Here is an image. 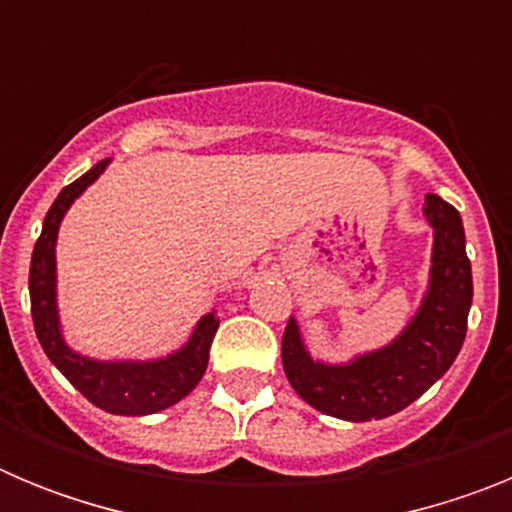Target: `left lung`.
Segmentation results:
<instances>
[{"instance_id":"obj_1","label":"left lung","mask_w":512,"mask_h":512,"mask_svg":"<svg viewBox=\"0 0 512 512\" xmlns=\"http://www.w3.org/2000/svg\"><path fill=\"white\" fill-rule=\"evenodd\" d=\"M423 217L433 228L431 271L418 310L400 336L343 364L312 359L295 318L282 338V364L292 390L330 418L366 423L408 408L459 356L472 307V264L456 207L425 194Z\"/></svg>"}]
</instances>
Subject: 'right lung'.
<instances>
[{
    "mask_svg": "<svg viewBox=\"0 0 512 512\" xmlns=\"http://www.w3.org/2000/svg\"><path fill=\"white\" fill-rule=\"evenodd\" d=\"M110 166L104 158L74 184L63 187L43 220V233L33 248L30 261V305L33 323L45 356L58 372L74 384L92 405L112 415H151L171 408L200 384L210 361V346L220 325L215 310L205 312L192 336L182 348L158 359H92L66 343L58 315V277H56V241L61 220L69 207L79 200L84 189L102 176Z\"/></svg>",
    "mask_w": 512,
    "mask_h": 512,
    "instance_id": "add662e5",
    "label": "right lung"
}]
</instances>
